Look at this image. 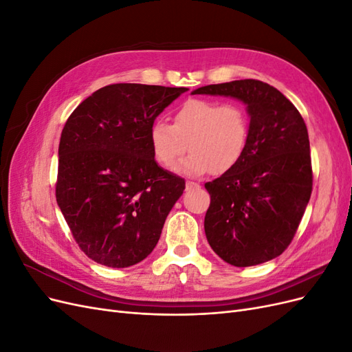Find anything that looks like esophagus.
<instances>
[{"mask_svg":"<svg viewBox=\"0 0 352 352\" xmlns=\"http://www.w3.org/2000/svg\"><path fill=\"white\" fill-rule=\"evenodd\" d=\"M186 189L190 190V189H199V185L195 184V182H190V180H188L186 182Z\"/></svg>","mask_w":352,"mask_h":352,"instance_id":"34e87169","label":"esophagus"}]
</instances>
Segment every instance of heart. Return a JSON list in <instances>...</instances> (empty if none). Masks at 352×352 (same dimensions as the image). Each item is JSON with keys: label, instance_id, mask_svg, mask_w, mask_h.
<instances>
[{"label": "heart", "instance_id": "b5f03b06", "mask_svg": "<svg viewBox=\"0 0 352 352\" xmlns=\"http://www.w3.org/2000/svg\"><path fill=\"white\" fill-rule=\"evenodd\" d=\"M250 117L239 104L189 100L173 114V124L155 120L150 145L157 162L168 167L186 151L175 170L186 176L223 175L235 167L248 145Z\"/></svg>", "mask_w": 352, "mask_h": 352}]
</instances>
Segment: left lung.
<instances>
[{
    "label": "left lung",
    "instance_id": "obj_1",
    "mask_svg": "<svg viewBox=\"0 0 352 352\" xmlns=\"http://www.w3.org/2000/svg\"><path fill=\"white\" fill-rule=\"evenodd\" d=\"M192 94L247 105L248 145L239 163L206 184L204 229L219 257L235 267L273 260L291 243L313 189L310 141L295 105L255 79L207 85Z\"/></svg>",
    "mask_w": 352,
    "mask_h": 352
}]
</instances>
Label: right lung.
<instances>
[{"instance_id": "obj_1", "label": "right lung", "mask_w": 352, "mask_h": 352, "mask_svg": "<svg viewBox=\"0 0 352 352\" xmlns=\"http://www.w3.org/2000/svg\"><path fill=\"white\" fill-rule=\"evenodd\" d=\"M186 91L109 85L83 100L63 127L57 204L91 260L123 269L155 248L185 180L157 164L150 127Z\"/></svg>"}]
</instances>
